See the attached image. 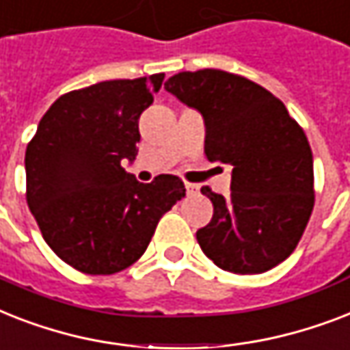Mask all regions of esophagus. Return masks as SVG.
Instances as JSON below:
<instances>
[{"label": "esophagus", "mask_w": 350, "mask_h": 350, "mask_svg": "<svg viewBox=\"0 0 350 350\" xmlns=\"http://www.w3.org/2000/svg\"><path fill=\"white\" fill-rule=\"evenodd\" d=\"M186 191H188V195H197V191H198V186H197V184L186 183Z\"/></svg>", "instance_id": "obj_1"}]
</instances>
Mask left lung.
I'll list each match as a JSON object with an SVG mask.
<instances>
[{
    "mask_svg": "<svg viewBox=\"0 0 350 350\" xmlns=\"http://www.w3.org/2000/svg\"><path fill=\"white\" fill-rule=\"evenodd\" d=\"M198 110L209 162L233 167L231 195L204 186L213 219L197 231L204 254L220 269L258 275L289 256L314 206L312 152L286 105L242 75L204 68L164 83Z\"/></svg>",
    "mask_w": 350,
    "mask_h": 350,
    "instance_id": "left-lung-1",
    "label": "left lung"
}]
</instances>
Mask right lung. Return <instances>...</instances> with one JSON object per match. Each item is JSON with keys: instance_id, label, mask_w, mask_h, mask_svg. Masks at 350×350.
<instances>
[{"instance_id": "right-lung-1", "label": "right lung", "mask_w": 350, "mask_h": 350, "mask_svg": "<svg viewBox=\"0 0 350 350\" xmlns=\"http://www.w3.org/2000/svg\"><path fill=\"white\" fill-rule=\"evenodd\" d=\"M164 74L103 81L68 92L27 146V204L44 242L86 275H113L141 258L159 220L186 195L175 175L150 184L124 172L135 161L139 117Z\"/></svg>"}]
</instances>
